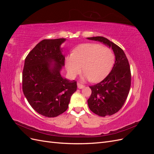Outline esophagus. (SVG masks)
<instances>
[{"instance_id":"esophagus-1","label":"esophagus","mask_w":154,"mask_h":154,"mask_svg":"<svg viewBox=\"0 0 154 154\" xmlns=\"http://www.w3.org/2000/svg\"><path fill=\"white\" fill-rule=\"evenodd\" d=\"M77 85H78V88H80V89H81V88H83L85 87V85H83V84H82V83H77Z\"/></svg>"}]
</instances>
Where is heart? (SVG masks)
<instances>
[{
	"label": "heart",
	"mask_w": 154,
	"mask_h": 154,
	"mask_svg": "<svg viewBox=\"0 0 154 154\" xmlns=\"http://www.w3.org/2000/svg\"><path fill=\"white\" fill-rule=\"evenodd\" d=\"M114 63L113 51L99 44H82L66 58V67L70 75L75 77L83 67L85 72L83 79L92 82L103 80L111 71Z\"/></svg>",
	"instance_id": "heart-1"
}]
</instances>
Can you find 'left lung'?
<instances>
[{
    "label": "left lung",
    "instance_id": "left-lung-1",
    "mask_svg": "<svg viewBox=\"0 0 154 154\" xmlns=\"http://www.w3.org/2000/svg\"><path fill=\"white\" fill-rule=\"evenodd\" d=\"M98 41L112 48L115 63L110 72L103 81L90 86L91 95L87 100L90 110L102 117L118 112L127 100L131 84V73L128 59L124 51L112 42L103 36L87 38Z\"/></svg>",
    "mask_w": 154,
    "mask_h": 154
}]
</instances>
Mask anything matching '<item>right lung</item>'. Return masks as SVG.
Here are the masks:
<instances>
[{
  "mask_svg": "<svg viewBox=\"0 0 154 154\" xmlns=\"http://www.w3.org/2000/svg\"><path fill=\"white\" fill-rule=\"evenodd\" d=\"M66 38L42 40L27 54L22 72V90L36 112L54 118L68 108L76 91V82L61 75L65 56L61 45Z\"/></svg>",
  "mask_w": 154,
  "mask_h": 154,
  "instance_id": "obj_1",
  "label": "right lung"
}]
</instances>
